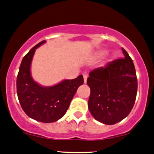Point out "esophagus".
<instances>
[{"label":"esophagus","instance_id":"obj_1","mask_svg":"<svg viewBox=\"0 0 154 154\" xmlns=\"http://www.w3.org/2000/svg\"><path fill=\"white\" fill-rule=\"evenodd\" d=\"M87 75H86V74H84V75H83V79H84V83H86V80H87Z\"/></svg>","mask_w":154,"mask_h":154}]
</instances>
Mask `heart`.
I'll list each match as a JSON object with an SVG mask.
<instances>
[{"mask_svg": "<svg viewBox=\"0 0 154 154\" xmlns=\"http://www.w3.org/2000/svg\"><path fill=\"white\" fill-rule=\"evenodd\" d=\"M104 54H105V51H101L98 55H99V56H103Z\"/></svg>", "mask_w": 154, "mask_h": 154, "instance_id": "obj_1", "label": "heart"}]
</instances>
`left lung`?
Here are the masks:
<instances>
[{
	"label": "left lung",
	"mask_w": 154,
	"mask_h": 154,
	"mask_svg": "<svg viewBox=\"0 0 154 154\" xmlns=\"http://www.w3.org/2000/svg\"><path fill=\"white\" fill-rule=\"evenodd\" d=\"M125 58L108 62L90 71L87 84L90 88L88 107L92 117L106 125L126 118L135 104L138 80L135 65L127 52Z\"/></svg>",
	"instance_id": "left-lung-1"
}]
</instances>
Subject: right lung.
<instances>
[{
    "label": "right lung",
    "instance_id": "right-lung-1",
    "mask_svg": "<svg viewBox=\"0 0 154 154\" xmlns=\"http://www.w3.org/2000/svg\"><path fill=\"white\" fill-rule=\"evenodd\" d=\"M46 41L33 47L22 59L16 79V91L22 110L37 121L50 123L62 118L80 85L83 75L65 80L53 86H42L31 77L30 68L35 50Z\"/></svg>",
    "mask_w": 154,
    "mask_h": 154
}]
</instances>
